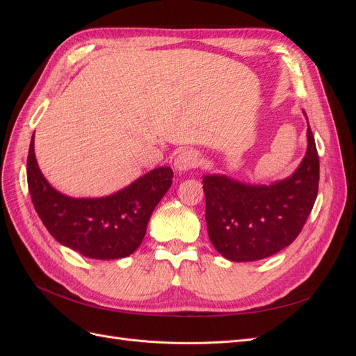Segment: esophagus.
Returning a JSON list of instances; mask_svg holds the SVG:
<instances>
[{
	"label": "esophagus",
	"mask_w": 356,
	"mask_h": 356,
	"mask_svg": "<svg viewBox=\"0 0 356 356\" xmlns=\"http://www.w3.org/2000/svg\"><path fill=\"white\" fill-rule=\"evenodd\" d=\"M202 163L200 154L195 149H186V152H181L175 159V168L178 172H186L190 169H196Z\"/></svg>",
	"instance_id": "obj_1"
}]
</instances>
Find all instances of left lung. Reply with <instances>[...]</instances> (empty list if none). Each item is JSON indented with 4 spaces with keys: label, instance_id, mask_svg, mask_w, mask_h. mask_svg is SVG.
Instances as JSON below:
<instances>
[{
    "label": "left lung",
    "instance_id": "obj_1",
    "mask_svg": "<svg viewBox=\"0 0 356 356\" xmlns=\"http://www.w3.org/2000/svg\"><path fill=\"white\" fill-rule=\"evenodd\" d=\"M307 143L298 169L272 186H248L222 175L203 178L209 239L227 260L257 261L296 241L318 196L319 157L310 126Z\"/></svg>",
    "mask_w": 356,
    "mask_h": 356
}]
</instances>
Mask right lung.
I'll return each mask as SVG.
<instances>
[{"instance_id":"obj_1","label":"right lung","mask_w":356,"mask_h":356,"mask_svg":"<svg viewBox=\"0 0 356 356\" xmlns=\"http://www.w3.org/2000/svg\"><path fill=\"white\" fill-rule=\"evenodd\" d=\"M31 200L49 233L59 243L96 260L131 255L141 245L149 217L172 184L170 168H157L115 195L72 199L42 177L34 153V135L26 160Z\"/></svg>"}]
</instances>
